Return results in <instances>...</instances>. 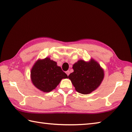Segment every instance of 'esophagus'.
<instances>
[{"mask_svg":"<svg viewBox=\"0 0 132 132\" xmlns=\"http://www.w3.org/2000/svg\"><path fill=\"white\" fill-rule=\"evenodd\" d=\"M66 74H67V75H68V76H69V74H70V71H69V70L66 71Z\"/></svg>","mask_w":132,"mask_h":132,"instance_id":"34e87169","label":"esophagus"}]
</instances>
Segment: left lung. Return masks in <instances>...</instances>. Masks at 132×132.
I'll list each match as a JSON object with an SVG mask.
<instances>
[{
  "label": "left lung",
  "instance_id": "8db88e82",
  "mask_svg": "<svg viewBox=\"0 0 132 132\" xmlns=\"http://www.w3.org/2000/svg\"><path fill=\"white\" fill-rule=\"evenodd\" d=\"M72 68L74 72L69 75L75 89L79 93H91L99 86L104 78V71L97 62L93 60L89 62L78 61Z\"/></svg>",
  "mask_w": 132,
  "mask_h": 132
}]
</instances>
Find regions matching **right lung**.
<instances>
[{"label": "right lung", "instance_id": "add662e5", "mask_svg": "<svg viewBox=\"0 0 132 132\" xmlns=\"http://www.w3.org/2000/svg\"><path fill=\"white\" fill-rule=\"evenodd\" d=\"M31 79L36 87L45 92H49L57 86L63 78H68L65 72L57 63L49 58L38 60L32 69Z\"/></svg>", "mask_w": 132, "mask_h": 132}]
</instances>
